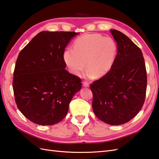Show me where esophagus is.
Here are the masks:
<instances>
[{
  "label": "esophagus",
  "mask_w": 159,
  "mask_h": 159,
  "mask_svg": "<svg viewBox=\"0 0 159 159\" xmlns=\"http://www.w3.org/2000/svg\"><path fill=\"white\" fill-rule=\"evenodd\" d=\"M83 86L84 87H88L89 85V83H87L86 81H84V82L83 83Z\"/></svg>",
  "instance_id": "esophagus-1"
}]
</instances>
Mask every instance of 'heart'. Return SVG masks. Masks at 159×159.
I'll return each mask as SVG.
<instances>
[{"label":"heart","instance_id":"b5f03b06","mask_svg":"<svg viewBox=\"0 0 159 159\" xmlns=\"http://www.w3.org/2000/svg\"><path fill=\"white\" fill-rule=\"evenodd\" d=\"M117 45L110 37L99 34L80 36L73 44V49L64 53V60L73 75L80 76L85 68L89 78H101L112 69L117 55Z\"/></svg>","mask_w":159,"mask_h":159}]
</instances>
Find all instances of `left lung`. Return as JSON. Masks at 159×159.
Masks as SVG:
<instances>
[{
    "mask_svg": "<svg viewBox=\"0 0 159 159\" xmlns=\"http://www.w3.org/2000/svg\"><path fill=\"white\" fill-rule=\"evenodd\" d=\"M117 55L110 71L93 84L92 108L99 119L119 125L131 120L145 101L147 74L141 49L120 31L110 30Z\"/></svg>",
    "mask_w": 159,
    "mask_h": 159,
    "instance_id": "obj_1",
    "label": "left lung"
}]
</instances>
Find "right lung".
<instances>
[{
    "instance_id": "1",
    "label": "right lung",
    "mask_w": 159,
    "mask_h": 159,
    "mask_svg": "<svg viewBox=\"0 0 159 159\" xmlns=\"http://www.w3.org/2000/svg\"><path fill=\"white\" fill-rule=\"evenodd\" d=\"M75 32L43 31L18 55L13 89L17 108L34 123L52 125L67 114L81 80L65 69L64 53Z\"/></svg>"
}]
</instances>
